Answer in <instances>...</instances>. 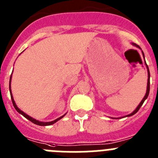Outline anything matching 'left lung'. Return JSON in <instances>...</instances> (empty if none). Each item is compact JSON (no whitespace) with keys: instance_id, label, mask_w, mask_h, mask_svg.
Segmentation results:
<instances>
[{"instance_id":"8db88e82","label":"left lung","mask_w":158,"mask_h":158,"mask_svg":"<svg viewBox=\"0 0 158 158\" xmlns=\"http://www.w3.org/2000/svg\"><path fill=\"white\" fill-rule=\"evenodd\" d=\"M134 44V46H136V47H138V48H140V47L138 46V44ZM142 54H143V56H144L143 52H142ZM145 64H146V63H145ZM146 67H147V70H148V83H147V90H146V94H145V97H144V98H143V99L142 100V102H140L139 105L138 106V107L136 108V110H134V111L133 112V113L127 115V117L132 116V115H134V114H136L137 112H138V110H139V109H140V108H141V106H142L143 102H145V100L146 99V98H147L148 95H149V78H150V74H149V68H148L147 64H146Z\"/></svg>"}]
</instances>
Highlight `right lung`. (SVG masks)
<instances>
[{
  "label": "right lung",
  "instance_id": "add662e5",
  "mask_svg": "<svg viewBox=\"0 0 158 158\" xmlns=\"http://www.w3.org/2000/svg\"><path fill=\"white\" fill-rule=\"evenodd\" d=\"M11 79H12V75H11V76H10V79H9V90H10V94H11V98H12V102H13V106H14L15 109L16 110V111L19 112V113H20V114H21L23 115L24 117H25L26 118L28 119V120H29V121H31V123H33L34 124L38 125V126H50V125L54 124V123H56L57 121H59V120H60V119L64 117V115H65V114L63 115V116H61V117H60V118H57V119H56V120L52 121V122H49V123H43V122H39V121L35 120V119L32 118H31V117H30V116H28V114H26L24 113V112L22 111V110H20L19 109V108L17 107V106H16V103H15L14 99H13V94H12V92H11V86H10Z\"/></svg>",
  "mask_w": 158,
  "mask_h": 158
}]
</instances>
